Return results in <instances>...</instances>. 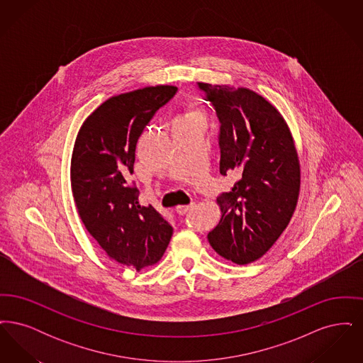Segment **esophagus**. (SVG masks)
<instances>
[{
	"mask_svg": "<svg viewBox=\"0 0 363 363\" xmlns=\"http://www.w3.org/2000/svg\"><path fill=\"white\" fill-rule=\"evenodd\" d=\"M193 203L189 204V206H178V207L175 208V211H177V213H179V215H185V213H188L190 209L193 208Z\"/></svg>",
	"mask_w": 363,
	"mask_h": 363,
	"instance_id": "obj_1",
	"label": "esophagus"
}]
</instances>
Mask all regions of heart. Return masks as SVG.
<instances>
[{
    "label": "heart",
    "mask_w": 363,
    "mask_h": 363,
    "mask_svg": "<svg viewBox=\"0 0 363 363\" xmlns=\"http://www.w3.org/2000/svg\"><path fill=\"white\" fill-rule=\"evenodd\" d=\"M174 123L182 125V126H189V125H196V123H206V117H204L203 111L200 110L199 104L191 102L185 107L184 113L179 114L175 118Z\"/></svg>",
    "instance_id": "heart-1"
}]
</instances>
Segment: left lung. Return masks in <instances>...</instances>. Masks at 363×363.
I'll return each mask as SVG.
<instances>
[{"instance_id":"obj_1","label":"left lung","mask_w":363,"mask_h":363,"mask_svg":"<svg viewBox=\"0 0 363 363\" xmlns=\"http://www.w3.org/2000/svg\"><path fill=\"white\" fill-rule=\"evenodd\" d=\"M220 122V174L237 182L218 197L222 218L208 241L245 265L262 257L290 223L301 170L293 138L277 108L247 88L197 83Z\"/></svg>"}]
</instances>
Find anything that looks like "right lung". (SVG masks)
<instances>
[{
  "label": "right lung",
  "instance_id": "1",
  "mask_svg": "<svg viewBox=\"0 0 363 363\" xmlns=\"http://www.w3.org/2000/svg\"><path fill=\"white\" fill-rule=\"evenodd\" d=\"M177 91L145 86L107 99L84 121L73 148L70 181L83 223L110 259L136 271L162 259L173 235L155 208L140 206L129 175L138 138Z\"/></svg>",
  "mask_w": 363,
  "mask_h": 363
}]
</instances>
